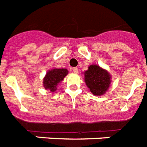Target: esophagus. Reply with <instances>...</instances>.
Segmentation results:
<instances>
[{"mask_svg":"<svg viewBox=\"0 0 147 147\" xmlns=\"http://www.w3.org/2000/svg\"><path fill=\"white\" fill-rule=\"evenodd\" d=\"M71 70H72L74 73H75V74H77V73H78V68L77 67H73Z\"/></svg>","mask_w":147,"mask_h":147,"instance_id":"esophagus-1","label":"esophagus"}]
</instances>
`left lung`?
<instances>
[{
    "label": "left lung",
    "instance_id": "8db88e82",
    "mask_svg": "<svg viewBox=\"0 0 147 147\" xmlns=\"http://www.w3.org/2000/svg\"><path fill=\"white\" fill-rule=\"evenodd\" d=\"M84 73L86 86L94 96H102L108 91L111 82L109 72L97 64H91Z\"/></svg>",
    "mask_w": 147,
    "mask_h": 147
}]
</instances>
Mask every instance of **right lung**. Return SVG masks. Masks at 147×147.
<instances>
[{
	"label": "right lung",
	"mask_w": 147,
	"mask_h": 147,
	"mask_svg": "<svg viewBox=\"0 0 147 147\" xmlns=\"http://www.w3.org/2000/svg\"><path fill=\"white\" fill-rule=\"evenodd\" d=\"M68 74L65 68H52L48 70L43 78V86L49 92H54L57 90V86Z\"/></svg>",
	"instance_id": "add662e5"
}]
</instances>
